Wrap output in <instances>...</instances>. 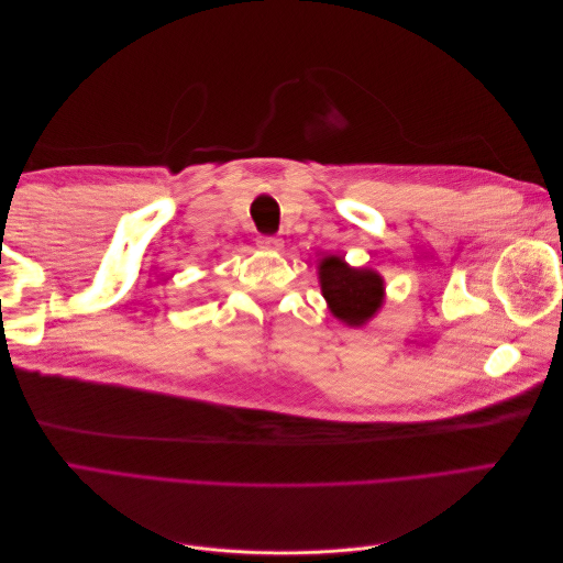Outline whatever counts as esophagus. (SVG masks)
Returning a JSON list of instances; mask_svg holds the SVG:
<instances>
[{
	"label": "esophagus",
	"instance_id": "1",
	"mask_svg": "<svg viewBox=\"0 0 563 563\" xmlns=\"http://www.w3.org/2000/svg\"><path fill=\"white\" fill-rule=\"evenodd\" d=\"M261 249H267V251H277L282 246V240H277V236H261L258 240Z\"/></svg>",
	"mask_w": 563,
	"mask_h": 563
}]
</instances>
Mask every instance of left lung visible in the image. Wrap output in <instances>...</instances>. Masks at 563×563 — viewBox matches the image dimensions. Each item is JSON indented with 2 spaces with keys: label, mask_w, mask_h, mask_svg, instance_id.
I'll use <instances>...</instances> for the list:
<instances>
[{
  "label": "left lung",
  "mask_w": 563,
  "mask_h": 563,
  "mask_svg": "<svg viewBox=\"0 0 563 563\" xmlns=\"http://www.w3.org/2000/svg\"><path fill=\"white\" fill-rule=\"evenodd\" d=\"M319 286L329 310L347 327H364L385 300V282L376 269L350 267L340 255L319 263Z\"/></svg>",
  "instance_id": "8db88e82"
}]
</instances>
